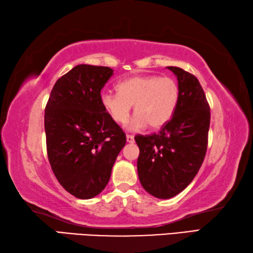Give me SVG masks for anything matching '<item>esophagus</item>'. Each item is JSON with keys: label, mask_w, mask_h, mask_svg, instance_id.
<instances>
[{"label": "esophagus", "mask_w": 253, "mask_h": 253, "mask_svg": "<svg viewBox=\"0 0 253 253\" xmlns=\"http://www.w3.org/2000/svg\"><path fill=\"white\" fill-rule=\"evenodd\" d=\"M126 139H127V142H134L135 141V138H134V136H132V135H127Z\"/></svg>", "instance_id": "1"}]
</instances>
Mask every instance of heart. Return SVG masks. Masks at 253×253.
<instances>
[{
  "label": "heart",
  "mask_w": 253,
  "mask_h": 253,
  "mask_svg": "<svg viewBox=\"0 0 253 253\" xmlns=\"http://www.w3.org/2000/svg\"><path fill=\"white\" fill-rule=\"evenodd\" d=\"M100 102L113 121L123 125L129 117L132 105L135 115L129 123L132 130L164 127L172 118L179 102L178 83L171 77L138 75L117 84V93L103 91Z\"/></svg>",
  "instance_id": "1"
}]
</instances>
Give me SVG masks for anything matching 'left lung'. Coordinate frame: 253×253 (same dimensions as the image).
Listing matches in <instances>:
<instances>
[{
    "label": "left lung",
    "instance_id": "left-lung-1",
    "mask_svg": "<svg viewBox=\"0 0 253 253\" xmlns=\"http://www.w3.org/2000/svg\"><path fill=\"white\" fill-rule=\"evenodd\" d=\"M177 76L179 102L158 134L136 136L137 170L141 186L159 199L172 198L194 180L208 146L210 107L197 77L168 66Z\"/></svg>",
    "mask_w": 253,
    "mask_h": 253
}]
</instances>
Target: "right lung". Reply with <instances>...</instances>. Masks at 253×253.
<instances>
[{"label": "right lung", "instance_id": "1", "mask_svg": "<svg viewBox=\"0 0 253 253\" xmlns=\"http://www.w3.org/2000/svg\"><path fill=\"white\" fill-rule=\"evenodd\" d=\"M105 66L81 64L55 83L45 107L44 126L52 170L76 198H94L109 181L126 135L100 102L113 75Z\"/></svg>", "mask_w": 253, "mask_h": 253}]
</instances>
